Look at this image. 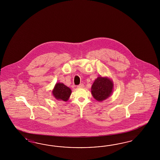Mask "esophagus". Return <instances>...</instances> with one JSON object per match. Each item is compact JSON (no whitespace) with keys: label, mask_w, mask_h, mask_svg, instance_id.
I'll use <instances>...</instances> for the list:
<instances>
[{"label":"esophagus","mask_w":160,"mask_h":160,"mask_svg":"<svg viewBox=\"0 0 160 160\" xmlns=\"http://www.w3.org/2000/svg\"><path fill=\"white\" fill-rule=\"evenodd\" d=\"M84 84H79V85H78V88H83L84 87Z\"/></svg>","instance_id":"34e87169"}]
</instances>
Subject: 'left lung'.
<instances>
[{
	"mask_svg": "<svg viewBox=\"0 0 160 160\" xmlns=\"http://www.w3.org/2000/svg\"><path fill=\"white\" fill-rule=\"evenodd\" d=\"M113 84L110 79L98 77L94 81L92 87V96L96 100L102 102L110 96L112 92Z\"/></svg>",
	"mask_w": 160,
	"mask_h": 160,
	"instance_id": "obj_1",
	"label": "left lung"
}]
</instances>
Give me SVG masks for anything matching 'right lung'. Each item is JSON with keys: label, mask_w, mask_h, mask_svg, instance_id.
<instances>
[{"label": "right lung", "mask_w": 160, "mask_h": 160, "mask_svg": "<svg viewBox=\"0 0 160 160\" xmlns=\"http://www.w3.org/2000/svg\"><path fill=\"white\" fill-rule=\"evenodd\" d=\"M72 91L70 88L66 86L63 83H57L53 90V94L54 97L58 100L68 101Z\"/></svg>", "instance_id": "obj_1"}]
</instances>
